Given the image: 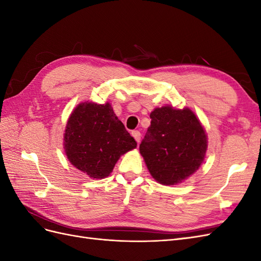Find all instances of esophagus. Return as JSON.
I'll use <instances>...</instances> for the list:
<instances>
[{
    "label": "esophagus",
    "instance_id": "34e87169",
    "mask_svg": "<svg viewBox=\"0 0 261 261\" xmlns=\"http://www.w3.org/2000/svg\"><path fill=\"white\" fill-rule=\"evenodd\" d=\"M132 136L135 138V140L137 141V143H139V141H140V133L138 130H133L132 132Z\"/></svg>",
    "mask_w": 261,
    "mask_h": 261
}]
</instances>
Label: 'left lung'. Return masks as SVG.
I'll return each instance as SVG.
<instances>
[{
    "label": "left lung",
    "instance_id": "8db88e82",
    "mask_svg": "<svg viewBox=\"0 0 261 261\" xmlns=\"http://www.w3.org/2000/svg\"><path fill=\"white\" fill-rule=\"evenodd\" d=\"M139 146L150 174L159 184L176 185L200 168L208 148L206 130L189 108H155Z\"/></svg>",
    "mask_w": 261,
    "mask_h": 261
}]
</instances>
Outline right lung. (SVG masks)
Returning a JSON list of instances; mask_svg holds the SVG:
<instances>
[{
  "label": "right lung",
  "instance_id": "1",
  "mask_svg": "<svg viewBox=\"0 0 261 261\" xmlns=\"http://www.w3.org/2000/svg\"><path fill=\"white\" fill-rule=\"evenodd\" d=\"M65 154L76 169L90 178L110 175L121 155L137 143L107 102L85 101L70 113L64 133Z\"/></svg>",
  "mask_w": 261,
  "mask_h": 261
}]
</instances>
